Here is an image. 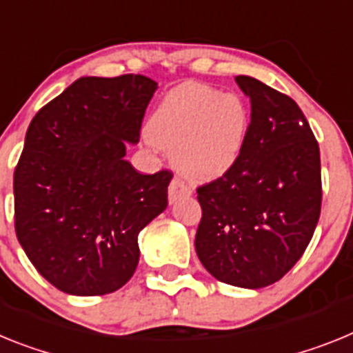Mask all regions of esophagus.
Listing matches in <instances>:
<instances>
[{"mask_svg": "<svg viewBox=\"0 0 353 353\" xmlns=\"http://www.w3.org/2000/svg\"><path fill=\"white\" fill-rule=\"evenodd\" d=\"M190 194H192V190H190L188 186L183 183V181L177 179V177H174L172 183H170V186H168V202H170V204H174V202H177L179 199L188 197Z\"/></svg>", "mask_w": 353, "mask_h": 353, "instance_id": "34e87169", "label": "esophagus"}]
</instances>
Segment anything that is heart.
<instances>
[{
  "mask_svg": "<svg viewBox=\"0 0 353 353\" xmlns=\"http://www.w3.org/2000/svg\"><path fill=\"white\" fill-rule=\"evenodd\" d=\"M249 125V108L238 94L185 83L159 101L147 122V137L151 143L174 149L181 174L206 181L234 167Z\"/></svg>",
  "mask_w": 353,
  "mask_h": 353,
  "instance_id": "heart-1",
  "label": "heart"
}]
</instances>
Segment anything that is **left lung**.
<instances>
[{"instance_id": "left-lung-1", "label": "left lung", "mask_w": 353, "mask_h": 353, "mask_svg": "<svg viewBox=\"0 0 353 353\" xmlns=\"http://www.w3.org/2000/svg\"><path fill=\"white\" fill-rule=\"evenodd\" d=\"M250 99L241 156L197 188L202 219L195 250L231 286L277 283L307 249L321 208L320 147L299 104L250 76H236Z\"/></svg>"}]
</instances>
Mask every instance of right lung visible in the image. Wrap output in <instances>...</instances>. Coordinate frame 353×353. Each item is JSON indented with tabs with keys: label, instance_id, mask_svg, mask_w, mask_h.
Listing matches in <instances>:
<instances>
[{
	"label": "right lung",
	"instance_id": "add662e5",
	"mask_svg": "<svg viewBox=\"0 0 353 353\" xmlns=\"http://www.w3.org/2000/svg\"><path fill=\"white\" fill-rule=\"evenodd\" d=\"M158 83L85 76L37 113L14 172L15 234L63 293H113L133 277L139 232L167 208L168 170L145 176L124 158Z\"/></svg>",
	"mask_w": 353,
	"mask_h": 353
}]
</instances>
